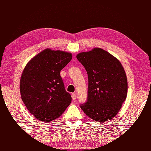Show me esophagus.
Here are the masks:
<instances>
[{
	"label": "esophagus",
	"mask_w": 151,
	"mask_h": 151,
	"mask_svg": "<svg viewBox=\"0 0 151 151\" xmlns=\"http://www.w3.org/2000/svg\"><path fill=\"white\" fill-rule=\"evenodd\" d=\"M71 96H72V99H73V101H75L76 99V94L72 93Z\"/></svg>",
	"instance_id": "34e87169"
}]
</instances>
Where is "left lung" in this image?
I'll return each mask as SVG.
<instances>
[{"label":"left lung","mask_w":151,"mask_h":151,"mask_svg":"<svg viewBox=\"0 0 151 151\" xmlns=\"http://www.w3.org/2000/svg\"><path fill=\"white\" fill-rule=\"evenodd\" d=\"M88 75V100L81 108L97 122H106L116 115L127 96L126 73L120 61L101 48L76 55Z\"/></svg>","instance_id":"1"}]
</instances>
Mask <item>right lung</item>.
<instances>
[{
	"label": "right lung",
	"instance_id": "obj_1",
	"mask_svg": "<svg viewBox=\"0 0 151 151\" xmlns=\"http://www.w3.org/2000/svg\"><path fill=\"white\" fill-rule=\"evenodd\" d=\"M72 54L45 49L25 66L20 79L22 102L37 120L52 121L61 116L71 102L60 76V70L72 59Z\"/></svg>",
	"mask_w": 151,
	"mask_h": 151
}]
</instances>
